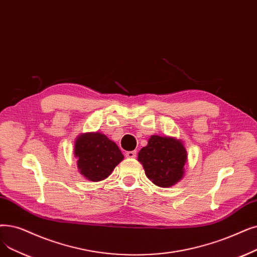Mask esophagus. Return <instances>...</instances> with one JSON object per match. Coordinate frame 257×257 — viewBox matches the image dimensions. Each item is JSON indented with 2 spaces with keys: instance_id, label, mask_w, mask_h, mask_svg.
Returning <instances> with one entry per match:
<instances>
[{
  "instance_id": "obj_1",
  "label": "esophagus",
  "mask_w": 257,
  "mask_h": 257,
  "mask_svg": "<svg viewBox=\"0 0 257 257\" xmlns=\"http://www.w3.org/2000/svg\"><path fill=\"white\" fill-rule=\"evenodd\" d=\"M137 156V151L135 150V151H127L126 152V158H129V159H133V158H136Z\"/></svg>"
}]
</instances>
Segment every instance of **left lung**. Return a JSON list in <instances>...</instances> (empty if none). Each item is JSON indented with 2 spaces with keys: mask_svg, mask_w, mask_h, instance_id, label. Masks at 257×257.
<instances>
[{
  "mask_svg": "<svg viewBox=\"0 0 257 257\" xmlns=\"http://www.w3.org/2000/svg\"><path fill=\"white\" fill-rule=\"evenodd\" d=\"M186 161L184 145L173 138L152 136L147 146L139 152L145 173L159 187H170L182 180Z\"/></svg>",
  "mask_w": 257,
  "mask_h": 257,
  "instance_id": "obj_1",
  "label": "left lung"
}]
</instances>
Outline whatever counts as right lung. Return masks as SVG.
<instances>
[{
    "instance_id": "right-lung-1",
    "label": "right lung",
    "mask_w": 257,
    "mask_h": 257,
    "mask_svg": "<svg viewBox=\"0 0 257 257\" xmlns=\"http://www.w3.org/2000/svg\"><path fill=\"white\" fill-rule=\"evenodd\" d=\"M74 155L77 158V168L91 182L108 177L124 159L116 144L98 132L86 133L77 138Z\"/></svg>"
}]
</instances>
